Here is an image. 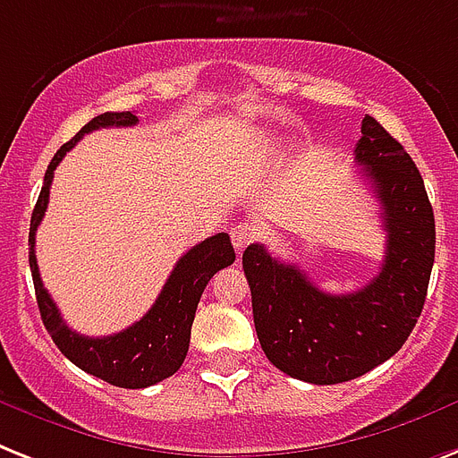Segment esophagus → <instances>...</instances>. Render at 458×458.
Returning <instances> with one entry per match:
<instances>
[{
    "label": "esophagus",
    "mask_w": 458,
    "mask_h": 458,
    "mask_svg": "<svg viewBox=\"0 0 458 458\" xmlns=\"http://www.w3.org/2000/svg\"><path fill=\"white\" fill-rule=\"evenodd\" d=\"M255 239H258V229H255V225H250V222H239V225L232 229V243L239 252L246 250Z\"/></svg>",
    "instance_id": "1"
}]
</instances>
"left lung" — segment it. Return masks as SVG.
<instances>
[{"instance_id": "left-lung-1", "label": "left lung", "mask_w": 458, "mask_h": 458, "mask_svg": "<svg viewBox=\"0 0 458 458\" xmlns=\"http://www.w3.org/2000/svg\"><path fill=\"white\" fill-rule=\"evenodd\" d=\"M354 163L367 170L387 232L380 272L345 295L317 288L262 243L243 252L252 319L267 360L291 378L333 386L390 360L414 331L435 262V215L419 167L371 115Z\"/></svg>"}]
</instances>
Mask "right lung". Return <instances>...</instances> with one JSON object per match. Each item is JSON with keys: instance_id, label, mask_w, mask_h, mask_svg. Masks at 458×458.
Wrapping results in <instances>:
<instances>
[{"instance_id": "right-lung-1", "label": "right lung", "mask_w": 458, "mask_h": 458, "mask_svg": "<svg viewBox=\"0 0 458 458\" xmlns=\"http://www.w3.org/2000/svg\"><path fill=\"white\" fill-rule=\"evenodd\" d=\"M137 123L139 118L130 111L104 113V115L89 120L68 144L58 148L44 172V186L39 191L38 206L32 210L30 236H28L32 284H35L39 314H42L44 327L49 331L51 340L75 367L111 383V386L130 387V390L156 386L160 380L170 378L184 364L200 295L206 291L208 281L236 259L229 233H215L182 255L151 310L125 331L104 335V338H89V335H80L65 327L56 302L51 300L39 279L38 258H35V232L47 212L54 170L84 134L101 130V127H131Z\"/></svg>"}]
</instances>
